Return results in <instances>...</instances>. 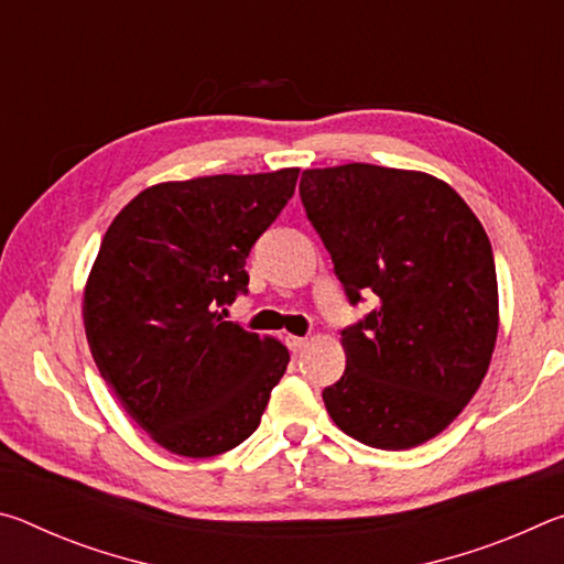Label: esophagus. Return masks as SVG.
<instances>
[{
    "label": "esophagus",
    "instance_id": "obj_1",
    "mask_svg": "<svg viewBox=\"0 0 564 564\" xmlns=\"http://www.w3.org/2000/svg\"><path fill=\"white\" fill-rule=\"evenodd\" d=\"M285 346H289L293 352H301L305 346H308V338H303V336H285Z\"/></svg>",
    "mask_w": 564,
    "mask_h": 564
}]
</instances>
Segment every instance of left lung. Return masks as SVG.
<instances>
[{
  "label": "left lung",
  "mask_w": 564,
  "mask_h": 564,
  "mask_svg": "<svg viewBox=\"0 0 564 564\" xmlns=\"http://www.w3.org/2000/svg\"><path fill=\"white\" fill-rule=\"evenodd\" d=\"M301 202L356 305L378 308L340 333L346 373L323 390L343 433L408 451L443 433L488 373L498 340V275L482 224L423 171L308 169Z\"/></svg>",
  "instance_id": "left-lung-1"
}]
</instances>
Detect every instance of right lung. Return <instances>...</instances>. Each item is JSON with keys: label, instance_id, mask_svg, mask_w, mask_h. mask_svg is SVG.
<instances>
[{"label": "right lung", "instance_id": "obj_1", "mask_svg": "<svg viewBox=\"0 0 564 564\" xmlns=\"http://www.w3.org/2000/svg\"><path fill=\"white\" fill-rule=\"evenodd\" d=\"M299 169L166 181L104 234L84 289L101 378L151 441L184 457L241 445L261 423L289 350L218 308L246 293V259L283 212Z\"/></svg>", "mask_w": 564, "mask_h": 564}]
</instances>
